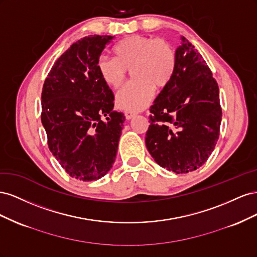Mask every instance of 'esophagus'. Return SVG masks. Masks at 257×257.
<instances>
[{
	"mask_svg": "<svg viewBox=\"0 0 257 257\" xmlns=\"http://www.w3.org/2000/svg\"><path fill=\"white\" fill-rule=\"evenodd\" d=\"M134 115H135V113H134V112H132V111H125V118H126L127 120H130V119L133 118Z\"/></svg>",
	"mask_w": 257,
	"mask_h": 257,
	"instance_id": "obj_1",
	"label": "esophagus"
}]
</instances>
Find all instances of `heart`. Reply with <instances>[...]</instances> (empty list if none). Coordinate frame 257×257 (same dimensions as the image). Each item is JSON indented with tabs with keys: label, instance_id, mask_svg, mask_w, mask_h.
Wrapping results in <instances>:
<instances>
[{
	"label": "heart",
	"instance_id": "b5f03b06",
	"mask_svg": "<svg viewBox=\"0 0 257 257\" xmlns=\"http://www.w3.org/2000/svg\"><path fill=\"white\" fill-rule=\"evenodd\" d=\"M114 58L99 57L97 73L108 87L118 88L131 68V80L118 91L115 103L126 111H139L150 102L154 89H162L172 79L176 53L162 38L132 35L116 44Z\"/></svg>",
	"mask_w": 257,
	"mask_h": 257
}]
</instances>
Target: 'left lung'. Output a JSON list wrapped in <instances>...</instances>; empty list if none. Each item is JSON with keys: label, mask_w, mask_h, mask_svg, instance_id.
I'll return each instance as SVG.
<instances>
[{"label": "left lung", "mask_w": 257, "mask_h": 257, "mask_svg": "<svg viewBox=\"0 0 257 257\" xmlns=\"http://www.w3.org/2000/svg\"><path fill=\"white\" fill-rule=\"evenodd\" d=\"M150 112L146 146L161 167L186 174L205 164L220 135V92L206 61L183 36L172 79Z\"/></svg>", "instance_id": "8db88e82"}]
</instances>
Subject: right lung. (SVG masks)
Listing matches in <instances>:
<instances>
[{
    "label": "right lung",
    "instance_id": "right-lung-1",
    "mask_svg": "<svg viewBox=\"0 0 257 257\" xmlns=\"http://www.w3.org/2000/svg\"><path fill=\"white\" fill-rule=\"evenodd\" d=\"M112 38L91 35L74 43L53 64L43 87L42 123L48 147L77 180L104 177L118 151L125 116L113 110V93L96 68Z\"/></svg>",
    "mask_w": 257,
    "mask_h": 257
}]
</instances>
